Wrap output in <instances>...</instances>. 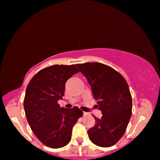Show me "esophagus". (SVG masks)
Returning a JSON list of instances; mask_svg holds the SVG:
<instances>
[{
    "label": "esophagus",
    "mask_w": 160,
    "mask_h": 160,
    "mask_svg": "<svg viewBox=\"0 0 160 160\" xmlns=\"http://www.w3.org/2000/svg\"><path fill=\"white\" fill-rule=\"evenodd\" d=\"M87 115H88V112H83V116H87Z\"/></svg>",
    "instance_id": "1"
}]
</instances>
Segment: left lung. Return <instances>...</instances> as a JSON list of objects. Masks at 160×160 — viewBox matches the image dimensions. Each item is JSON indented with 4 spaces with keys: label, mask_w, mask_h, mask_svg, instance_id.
Listing matches in <instances>:
<instances>
[{
    "label": "left lung",
    "mask_w": 160,
    "mask_h": 160,
    "mask_svg": "<svg viewBox=\"0 0 160 160\" xmlns=\"http://www.w3.org/2000/svg\"><path fill=\"white\" fill-rule=\"evenodd\" d=\"M91 85L93 98L102 111L94 116V127L88 131L91 141L100 147H110L126 132L132 116V102L128 84L120 73L101 63L77 64Z\"/></svg>",
    "instance_id": "1"
}]
</instances>
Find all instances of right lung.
I'll use <instances>...</instances> for the list:
<instances>
[{
	"label": "right lung",
	"mask_w": 160,
	"mask_h": 160,
	"mask_svg": "<svg viewBox=\"0 0 160 160\" xmlns=\"http://www.w3.org/2000/svg\"><path fill=\"white\" fill-rule=\"evenodd\" d=\"M79 70L74 65H52L40 70L29 82L24 109L28 122L38 139L46 146L58 148L71 140L73 126L83 114L78 107L61 108L68 79Z\"/></svg>",
	"instance_id": "right-lung-1"
}]
</instances>
